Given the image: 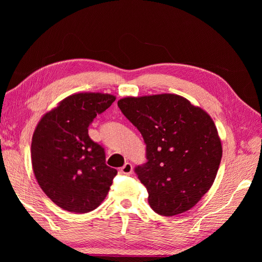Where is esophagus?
Here are the masks:
<instances>
[{
	"mask_svg": "<svg viewBox=\"0 0 262 262\" xmlns=\"http://www.w3.org/2000/svg\"><path fill=\"white\" fill-rule=\"evenodd\" d=\"M132 169H133L132 168V165L130 163H125L121 167L120 171L122 173H124V175H130V173H132Z\"/></svg>",
	"mask_w": 262,
	"mask_h": 262,
	"instance_id": "1",
	"label": "esophagus"
}]
</instances>
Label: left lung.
Wrapping results in <instances>:
<instances>
[{
  "instance_id": "obj_1",
  "label": "left lung",
  "mask_w": 262,
  "mask_h": 262,
  "mask_svg": "<svg viewBox=\"0 0 262 262\" xmlns=\"http://www.w3.org/2000/svg\"><path fill=\"white\" fill-rule=\"evenodd\" d=\"M118 107L146 144L147 162L134 170L150 208L165 216L193 208L212 187L223 152L210 115L175 94L124 97Z\"/></svg>"
}]
</instances>
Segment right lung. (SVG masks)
<instances>
[{
  "label": "right lung",
  "mask_w": 262,
  "mask_h": 262,
  "mask_svg": "<svg viewBox=\"0 0 262 262\" xmlns=\"http://www.w3.org/2000/svg\"><path fill=\"white\" fill-rule=\"evenodd\" d=\"M116 100L114 95L77 93L61 100L38 122L31 141V164L42 191L61 209L87 213L106 198L115 168L105 150L89 136L98 114Z\"/></svg>",
  "instance_id": "add662e5"
}]
</instances>
